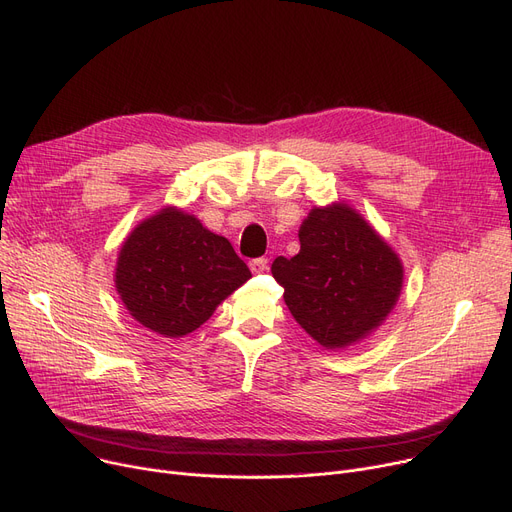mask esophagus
<instances>
[{"mask_svg": "<svg viewBox=\"0 0 512 512\" xmlns=\"http://www.w3.org/2000/svg\"><path fill=\"white\" fill-rule=\"evenodd\" d=\"M249 268H251L253 274H263L265 270H268V259H265V257H257V259H253V261L249 263Z\"/></svg>", "mask_w": 512, "mask_h": 512, "instance_id": "obj_1", "label": "esophagus"}]
</instances>
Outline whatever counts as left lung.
Instances as JSON below:
<instances>
[{
  "mask_svg": "<svg viewBox=\"0 0 512 512\" xmlns=\"http://www.w3.org/2000/svg\"><path fill=\"white\" fill-rule=\"evenodd\" d=\"M299 242L295 257L274 259L272 274L307 335L343 349L379 328L402 293L404 268L368 221L343 203L316 207Z\"/></svg>",
  "mask_w": 512,
  "mask_h": 512,
  "instance_id": "1",
  "label": "left lung"
}]
</instances>
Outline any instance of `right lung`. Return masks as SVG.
Wrapping results in <instances>:
<instances>
[{
	"mask_svg": "<svg viewBox=\"0 0 512 512\" xmlns=\"http://www.w3.org/2000/svg\"><path fill=\"white\" fill-rule=\"evenodd\" d=\"M249 278L251 270L228 238L175 207L133 228L115 270L119 297L133 320L169 339L205 324Z\"/></svg>",
	"mask_w": 512,
	"mask_h": 512,
	"instance_id": "obj_1",
	"label": "right lung"
}]
</instances>
